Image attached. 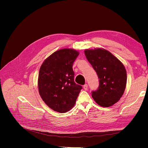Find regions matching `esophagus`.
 Segmentation results:
<instances>
[{
    "label": "esophagus",
    "instance_id": "1",
    "mask_svg": "<svg viewBox=\"0 0 148 148\" xmlns=\"http://www.w3.org/2000/svg\"><path fill=\"white\" fill-rule=\"evenodd\" d=\"M83 88L84 90H87L88 88V84H85L84 86H83Z\"/></svg>",
    "mask_w": 148,
    "mask_h": 148
}]
</instances>
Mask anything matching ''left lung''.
Instances as JSON below:
<instances>
[{"mask_svg": "<svg viewBox=\"0 0 148 148\" xmlns=\"http://www.w3.org/2000/svg\"><path fill=\"white\" fill-rule=\"evenodd\" d=\"M84 54L96 71L99 86L92 92L98 105L108 107L117 103L123 96L127 84V71L123 64L104 49H86Z\"/></svg>", "mask_w": 148, "mask_h": 148, "instance_id": "1", "label": "left lung"}]
</instances>
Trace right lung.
<instances>
[{"label": "right lung", "mask_w": 148, "mask_h": 148, "mask_svg": "<svg viewBox=\"0 0 148 148\" xmlns=\"http://www.w3.org/2000/svg\"><path fill=\"white\" fill-rule=\"evenodd\" d=\"M79 52L65 48L53 52L39 69L38 79L40 96L54 111L65 113L75 106L82 86L74 82L73 62Z\"/></svg>", "instance_id": "add662e5"}]
</instances>
